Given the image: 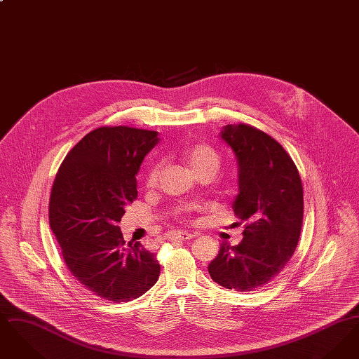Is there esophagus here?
<instances>
[{"label": "esophagus", "mask_w": 359, "mask_h": 359, "mask_svg": "<svg viewBox=\"0 0 359 359\" xmlns=\"http://www.w3.org/2000/svg\"><path fill=\"white\" fill-rule=\"evenodd\" d=\"M195 237V234H189L186 231H175L170 234V239H182V241H187V239H192Z\"/></svg>", "instance_id": "obj_1"}]
</instances>
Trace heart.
<instances>
[{"label": "heart", "instance_id": "b5f03b06", "mask_svg": "<svg viewBox=\"0 0 359 359\" xmlns=\"http://www.w3.org/2000/svg\"><path fill=\"white\" fill-rule=\"evenodd\" d=\"M182 160L194 171L195 175L202 172L217 173L221 165V157L217 151L207 144H194L180 152ZM158 176V165H152L145 175V186L154 187Z\"/></svg>", "mask_w": 359, "mask_h": 359}]
</instances>
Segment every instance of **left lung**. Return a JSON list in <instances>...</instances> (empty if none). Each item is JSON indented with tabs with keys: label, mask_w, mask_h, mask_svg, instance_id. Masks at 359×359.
I'll list each match as a JSON object with an SVG mask.
<instances>
[{
	"label": "left lung",
	"mask_w": 359,
	"mask_h": 359,
	"mask_svg": "<svg viewBox=\"0 0 359 359\" xmlns=\"http://www.w3.org/2000/svg\"><path fill=\"white\" fill-rule=\"evenodd\" d=\"M221 138L237 158L233 210L246 224L238 245L221 243L208 273L227 290L252 292L280 273L294 253L304 212L302 179L285 149L255 126L226 125Z\"/></svg>",
	"instance_id": "1"
}]
</instances>
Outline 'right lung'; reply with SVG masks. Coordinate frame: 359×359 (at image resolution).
Returning <instances> with one entry per match:
<instances>
[{"label": "right lung", "mask_w": 359, "mask_h": 359, "mask_svg": "<svg viewBox=\"0 0 359 359\" xmlns=\"http://www.w3.org/2000/svg\"><path fill=\"white\" fill-rule=\"evenodd\" d=\"M157 132L101 126L65 157L53 180L50 226L71 274L97 296L135 300L158 280L156 255L126 243L120 226L137 198L136 175L158 142Z\"/></svg>", "instance_id": "obj_1"}]
</instances>
